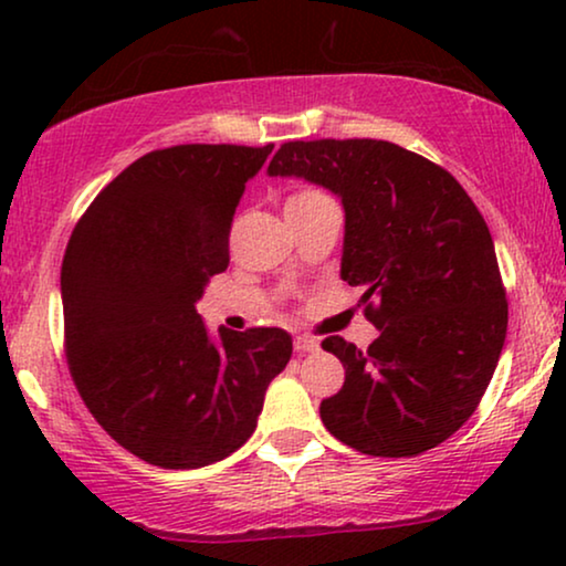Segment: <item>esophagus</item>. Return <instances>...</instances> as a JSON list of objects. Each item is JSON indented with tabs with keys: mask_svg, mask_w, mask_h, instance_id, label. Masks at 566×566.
I'll list each match as a JSON object with an SVG mask.
<instances>
[{
	"mask_svg": "<svg viewBox=\"0 0 566 566\" xmlns=\"http://www.w3.org/2000/svg\"><path fill=\"white\" fill-rule=\"evenodd\" d=\"M293 347H296V353H314V350H319V343L308 335H296V339H293Z\"/></svg>",
	"mask_w": 566,
	"mask_h": 566,
	"instance_id": "1",
	"label": "esophagus"
}]
</instances>
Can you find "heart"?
I'll return each mask as SVG.
<instances>
[{"label":"heart","mask_w":566,"mask_h":566,"mask_svg":"<svg viewBox=\"0 0 566 566\" xmlns=\"http://www.w3.org/2000/svg\"><path fill=\"white\" fill-rule=\"evenodd\" d=\"M322 198H327L322 190H316V188H301V190H296V192H293V196L289 198V203H285V208H289V206L316 203V200H322Z\"/></svg>","instance_id":"b5f03b06"}]
</instances>
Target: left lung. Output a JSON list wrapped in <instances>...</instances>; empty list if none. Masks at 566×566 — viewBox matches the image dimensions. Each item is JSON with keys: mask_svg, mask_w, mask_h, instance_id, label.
Wrapping results in <instances>:
<instances>
[{"mask_svg": "<svg viewBox=\"0 0 566 566\" xmlns=\"http://www.w3.org/2000/svg\"><path fill=\"white\" fill-rule=\"evenodd\" d=\"M270 175L343 198V277L360 285L378 339L322 347L345 384L322 399L324 428L355 451L412 459L474 415L507 335V296L484 216L436 161L376 138L285 142Z\"/></svg>", "mask_w": 566, "mask_h": 566, "instance_id": "8db88e82", "label": "left lung"}]
</instances>
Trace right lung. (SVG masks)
Masks as SVG:
<instances>
[{
    "mask_svg": "<svg viewBox=\"0 0 566 566\" xmlns=\"http://www.w3.org/2000/svg\"><path fill=\"white\" fill-rule=\"evenodd\" d=\"M273 144H180L144 154L92 200L61 265L64 350L92 417L161 469L227 459L258 428L291 360L285 329H219L196 312L229 265L244 182Z\"/></svg>",
    "mask_w": 566,
    "mask_h": 566,
    "instance_id": "obj_1",
    "label": "right lung"
}]
</instances>
